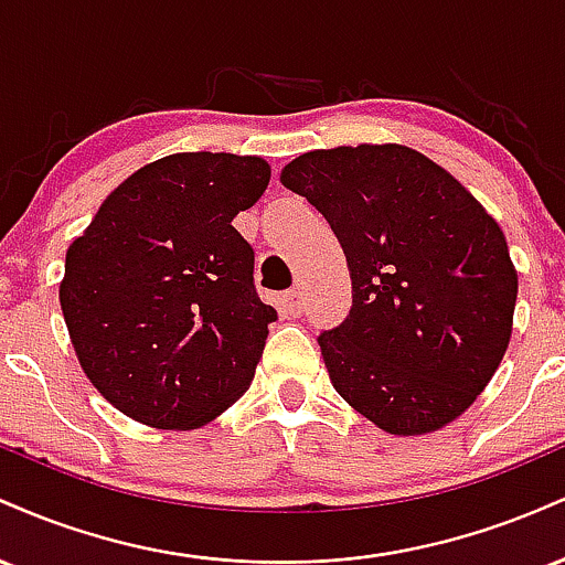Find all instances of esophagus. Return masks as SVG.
<instances>
[{
	"mask_svg": "<svg viewBox=\"0 0 565 565\" xmlns=\"http://www.w3.org/2000/svg\"><path fill=\"white\" fill-rule=\"evenodd\" d=\"M281 310L287 316H300L302 313V310H305V295H302L300 287L289 289L287 295L281 297Z\"/></svg>",
	"mask_w": 565,
	"mask_h": 565,
	"instance_id": "34e87169",
	"label": "esophagus"
}]
</instances>
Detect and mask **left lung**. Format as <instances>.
<instances>
[{
  "label": "left lung",
  "mask_w": 565,
  "mask_h": 565,
  "mask_svg": "<svg viewBox=\"0 0 565 565\" xmlns=\"http://www.w3.org/2000/svg\"><path fill=\"white\" fill-rule=\"evenodd\" d=\"M327 217L353 305L319 334L334 391L393 436L468 408L508 350L518 274L497 220L444 167L406 146H340L284 167Z\"/></svg>",
  "instance_id": "1"
}]
</instances>
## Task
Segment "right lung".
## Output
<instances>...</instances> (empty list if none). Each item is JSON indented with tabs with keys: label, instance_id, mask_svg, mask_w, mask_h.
Listing matches in <instances>:
<instances>
[{
	"label": "right lung",
	"instance_id": "right-lung-1",
	"mask_svg": "<svg viewBox=\"0 0 565 565\" xmlns=\"http://www.w3.org/2000/svg\"><path fill=\"white\" fill-rule=\"evenodd\" d=\"M270 167L172 153L142 167L68 246L61 308L89 382L127 417L193 430L246 393L278 316L231 225Z\"/></svg>",
	"mask_w": 565,
	"mask_h": 565
}]
</instances>
